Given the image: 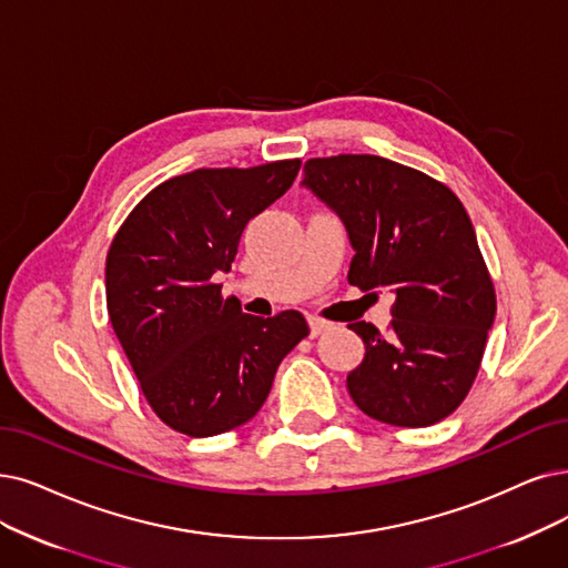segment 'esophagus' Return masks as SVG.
Returning <instances> with one entry per match:
<instances>
[{"label":"esophagus","mask_w":568,"mask_h":568,"mask_svg":"<svg viewBox=\"0 0 568 568\" xmlns=\"http://www.w3.org/2000/svg\"><path fill=\"white\" fill-rule=\"evenodd\" d=\"M307 322H310V333H312V335H320V333H324L326 328H331V322L320 320V316H307Z\"/></svg>","instance_id":"obj_1"}]
</instances>
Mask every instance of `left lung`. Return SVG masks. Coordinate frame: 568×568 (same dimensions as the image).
I'll list each match as a JSON object with an SVG mask.
<instances>
[{
    "instance_id": "8db88e82",
    "label": "left lung",
    "mask_w": 568,
    "mask_h": 568,
    "mask_svg": "<svg viewBox=\"0 0 568 568\" xmlns=\"http://www.w3.org/2000/svg\"><path fill=\"white\" fill-rule=\"evenodd\" d=\"M303 186L343 219L349 284L394 293L379 333L354 322L366 356L347 375L354 403L392 426H430L462 405L480 371L496 293L462 200L379 155L310 158Z\"/></svg>"
}]
</instances>
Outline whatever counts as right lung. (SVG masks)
<instances>
[{
	"label": "right lung",
	"mask_w": 568,
	"mask_h": 568,
	"mask_svg": "<svg viewBox=\"0 0 568 568\" xmlns=\"http://www.w3.org/2000/svg\"><path fill=\"white\" fill-rule=\"evenodd\" d=\"M301 161L202 168L172 176L134 207L106 254V310L140 387L170 428L207 438L252 419L305 316L244 314L223 298L242 231L282 197Z\"/></svg>",
	"instance_id": "obj_1"
}]
</instances>
